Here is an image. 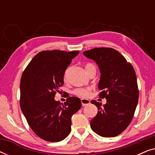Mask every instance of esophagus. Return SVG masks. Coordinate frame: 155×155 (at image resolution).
Listing matches in <instances>:
<instances>
[{
	"mask_svg": "<svg viewBox=\"0 0 155 155\" xmlns=\"http://www.w3.org/2000/svg\"><path fill=\"white\" fill-rule=\"evenodd\" d=\"M81 103L82 106H87L90 104V100L89 99H81Z\"/></svg>",
	"mask_w": 155,
	"mask_h": 155,
	"instance_id": "1",
	"label": "esophagus"
}]
</instances>
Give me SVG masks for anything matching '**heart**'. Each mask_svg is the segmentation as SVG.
I'll use <instances>...</instances> for the list:
<instances>
[{
  "label": "heart",
  "instance_id": "obj_1",
  "mask_svg": "<svg viewBox=\"0 0 155 155\" xmlns=\"http://www.w3.org/2000/svg\"><path fill=\"white\" fill-rule=\"evenodd\" d=\"M92 68H96L94 64L91 63H87L85 65V69L87 72L90 71ZM91 90L92 88L91 87H85V88H76L73 91V94L76 95V96L80 97H87L90 96Z\"/></svg>",
  "mask_w": 155,
  "mask_h": 155
}]
</instances>
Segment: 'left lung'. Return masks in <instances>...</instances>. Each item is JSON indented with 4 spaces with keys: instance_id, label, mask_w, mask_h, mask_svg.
<instances>
[{
    "instance_id": "obj_1",
    "label": "left lung",
    "mask_w": 155,
    "mask_h": 155,
    "mask_svg": "<svg viewBox=\"0 0 155 155\" xmlns=\"http://www.w3.org/2000/svg\"><path fill=\"white\" fill-rule=\"evenodd\" d=\"M83 54L98 65L101 77L99 97L107 104L95 100L98 113L90 121L92 130L102 137H116L126 130L134 116L139 98L135 70L124 56L112 48H94Z\"/></svg>"
}]
</instances>
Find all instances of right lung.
Returning <instances> with one entry per match:
<instances>
[{"label": "right lung", "instance_id": "1", "mask_svg": "<svg viewBox=\"0 0 155 155\" xmlns=\"http://www.w3.org/2000/svg\"><path fill=\"white\" fill-rule=\"evenodd\" d=\"M78 51H43L36 55L23 72L20 104L29 126L40 138L59 142L71 131V118L82 104L78 97H69L63 104L55 101L63 84V77Z\"/></svg>", "mask_w": 155, "mask_h": 155}]
</instances>
